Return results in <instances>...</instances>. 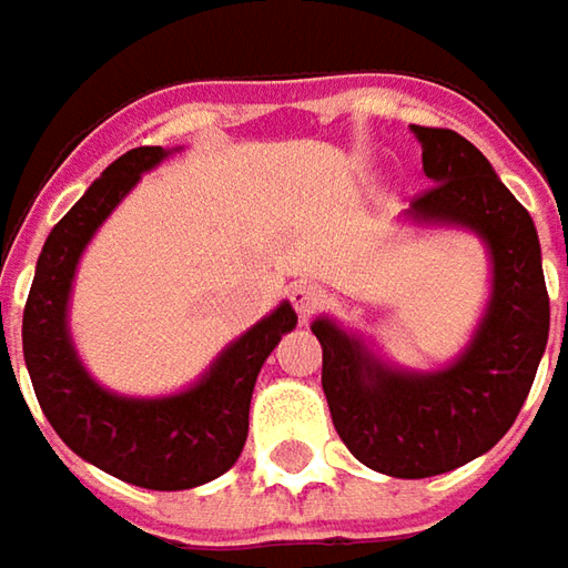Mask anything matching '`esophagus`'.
<instances>
[{"label":"esophagus","mask_w":568,"mask_h":568,"mask_svg":"<svg viewBox=\"0 0 568 568\" xmlns=\"http://www.w3.org/2000/svg\"><path fill=\"white\" fill-rule=\"evenodd\" d=\"M291 303H294L296 316L306 322V318L313 316L316 310H322V303H325V291H322L318 284H313V281H300V284L291 287Z\"/></svg>","instance_id":"esophagus-1"}]
</instances>
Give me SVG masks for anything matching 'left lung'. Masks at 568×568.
<instances>
[{"label":"left lung","instance_id":"obj_1","mask_svg":"<svg viewBox=\"0 0 568 568\" xmlns=\"http://www.w3.org/2000/svg\"><path fill=\"white\" fill-rule=\"evenodd\" d=\"M433 186L404 217L458 227L490 252V300L468 347L443 369H402L366 341L318 316L322 392L332 424L366 468L388 477H433L490 452L531 392L550 335V296L535 221L490 161L452 129L410 125Z\"/></svg>","mask_w":568,"mask_h":568}]
</instances>
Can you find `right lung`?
I'll return each mask as SVG.
<instances>
[{"label": "right lung", "mask_w": 568, "mask_h": 568, "mask_svg": "<svg viewBox=\"0 0 568 568\" xmlns=\"http://www.w3.org/2000/svg\"><path fill=\"white\" fill-rule=\"evenodd\" d=\"M173 151L135 148L100 173L50 230L21 322L33 395L59 439L94 468L144 490H192L233 468L246 446L258 369L281 335L296 328L294 306L284 300L250 332L230 341L199 382L161 398L110 392L88 373L69 332V300L81 252L139 186L142 173Z\"/></svg>", "instance_id": "obj_1"}]
</instances>
